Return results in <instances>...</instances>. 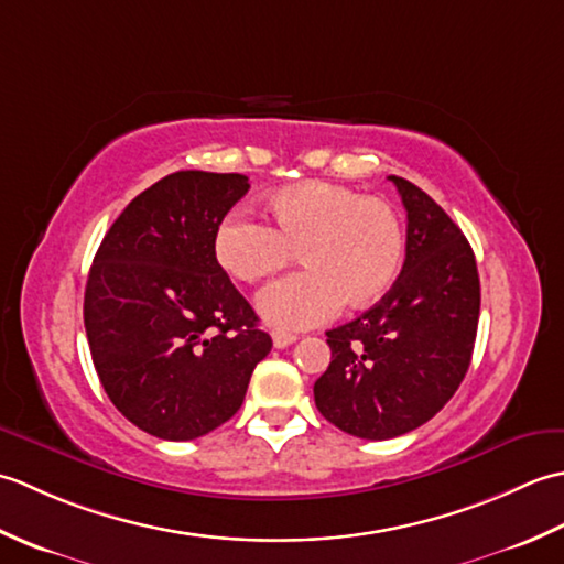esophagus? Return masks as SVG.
Masks as SVG:
<instances>
[{
    "label": "esophagus",
    "instance_id": "1",
    "mask_svg": "<svg viewBox=\"0 0 564 564\" xmlns=\"http://www.w3.org/2000/svg\"><path fill=\"white\" fill-rule=\"evenodd\" d=\"M273 346L275 349H285V346H291L295 339H297V334H293V332H285V329H273Z\"/></svg>",
    "mask_w": 564,
    "mask_h": 564
}]
</instances>
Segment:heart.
I'll return each mask as SVG.
<instances>
[{
  "mask_svg": "<svg viewBox=\"0 0 564 564\" xmlns=\"http://www.w3.org/2000/svg\"><path fill=\"white\" fill-rule=\"evenodd\" d=\"M269 227L230 213L213 232V254L239 283L281 271L291 251L305 271L259 295L261 315L279 327H313L339 305L366 307L398 281L404 261L400 213L380 198L332 182L285 186L267 200Z\"/></svg>",
  "mask_w": 564,
  "mask_h": 564,
  "instance_id": "1",
  "label": "heart"
}]
</instances>
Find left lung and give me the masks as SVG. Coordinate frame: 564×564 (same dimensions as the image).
Wrapping results in <instances>:
<instances>
[{
	"mask_svg": "<svg viewBox=\"0 0 564 564\" xmlns=\"http://www.w3.org/2000/svg\"><path fill=\"white\" fill-rule=\"evenodd\" d=\"M404 267L361 317L327 332L332 361L315 382L319 414L358 438L426 424L463 382L480 319L473 247L438 203L402 176Z\"/></svg>",
	"mask_w": 564,
	"mask_h": 564,
	"instance_id": "obj_1",
	"label": "left lung"
}]
</instances>
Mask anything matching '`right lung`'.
<instances>
[{
  "mask_svg": "<svg viewBox=\"0 0 564 564\" xmlns=\"http://www.w3.org/2000/svg\"><path fill=\"white\" fill-rule=\"evenodd\" d=\"M245 174L174 172L118 215L94 257L84 329L101 386L128 422L166 441L225 424L271 337L213 254Z\"/></svg>",
  "mask_w": 564,
  "mask_h": 564,
  "instance_id": "right-lung-1",
  "label": "right lung"
}]
</instances>
